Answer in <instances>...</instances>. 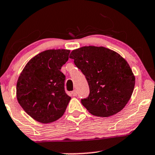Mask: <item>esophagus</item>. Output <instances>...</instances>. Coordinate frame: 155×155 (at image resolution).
Returning a JSON list of instances; mask_svg holds the SVG:
<instances>
[{"mask_svg": "<svg viewBox=\"0 0 155 155\" xmlns=\"http://www.w3.org/2000/svg\"><path fill=\"white\" fill-rule=\"evenodd\" d=\"M71 94H72V95L74 96V97H76V96L77 95V91H76V90H74V91H72V93H71Z\"/></svg>", "mask_w": 155, "mask_h": 155, "instance_id": "1", "label": "esophagus"}]
</instances>
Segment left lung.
Masks as SVG:
<instances>
[{"mask_svg":"<svg viewBox=\"0 0 155 155\" xmlns=\"http://www.w3.org/2000/svg\"><path fill=\"white\" fill-rule=\"evenodd\" d=\"M69 58L86 76L90 93L82 104L89 113L107 117L126 106L134 91L135 77L130 65L118 53L103 46H83Z\"/></svg>","mask_w":155,"mask_h":155,"instance_id":"obj_1","label":"left lung"}]
</instances>
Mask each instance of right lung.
Masks as SVG:
<instances>
[{
	"instance_id": "1",
	"label": "right lung",
	"mask_w": 155,
	"mask_h": 155,
	"mask_svg": "<svg viewBox=\"0 0 155 155\" xmlns=\"http://www.w3.org/2000/svg\"><path fill=\"white\" fill-rule=\"evenodd\" d=\"M69 53L67 49L41 52L26 64L18 79L17 100L38 122H54L65 112L71 97L64 90L66 76L60 70Z\"/></svg>"
}]
</instances>
